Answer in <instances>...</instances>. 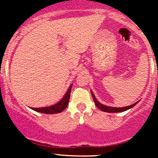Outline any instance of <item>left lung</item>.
Segmentation results:
<instances>
[{"label":"left lung","mask_w":158,"mask_h":158,"mask_svg":"<svg viewBox=\"0 0 158 158\" xmlns=\"http://www.w3.org/2000/svg\"><path fill=\"white\" fill-rule=\"evenodd\" d=\"M92 92V98H93V100H94V102H95V106H97V107L99 109H101L102 111H106V112H122V111H126V110H128L129 109H131V108L134 107V106H135V105L137 104V103L138 102H135V104L131 105V106H127V107H123V108H114V107H109V106H104V105L101 104V103L97 101V99L95 98V95H94V94Z\"/></svg>","instance_id":"left-lung-1"}]
</instances>
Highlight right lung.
Masks as SVG:
<instances>
[{
    "label": "right lung",
    "instance_id": "add662e5",
    "mask_svg": "<svg viewBox=\"0 0 158 158\" xmlns=\"http://www.w3.org/2000/svg\"><path fill=\"white\" fill-rule=\"evenodd\" d=\"M72 85H73V84L69 86V89L66 92V95H64L63 99L60 102L57 103V104L46 108H32V109L36 111H38V112L44 113V114H56V113L61 112V111H63V110L67 107L68 104H69Z\"/></svg>",
    "mask_w": 158,
    "mask_h": 158
}]
</instances>
